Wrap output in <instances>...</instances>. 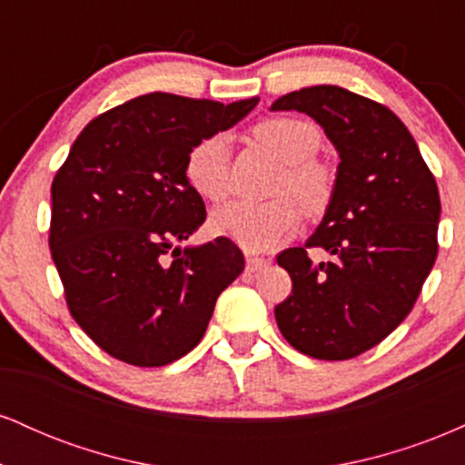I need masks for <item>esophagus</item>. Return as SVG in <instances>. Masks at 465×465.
I'll return each mask as SVG.
<instances>
[{
	"label": "esophagus",
	"instance_id": "34e87169",
	"mask_svg": "<svg viewBox=\"0 0 465 465\" xmlns=\"http://www.w3.org/2000/svg\"><path fill=\"white\" fill-rule=\"evenodd\" d=\"M271 264V260L266 258H258V255H247V271L255 273V271H262Z\"/></svg>",
	"mask_w": 465,
	"mask_h": 465
}]
</instances>
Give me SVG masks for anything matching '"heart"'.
I'll return each instance as SVG.
<instances>
[{
    "instance_id": "heart-1",
    "label": "heart",
    "mask_w": 465,
    "mask_h": 465,
    "mask_svg": "<svg viewBox=\"0 0 465 465\" xmlns=\"http://www.w3.org/2000/svg\"><path fill=\"white\" fill-rule=\"evenodd\" d=\"M253 137L286 163L275 185L282 196L266 203H227L212 214V229L244 251L262 253L295 236L302 225L298 202L308 214H322L332 199L334 174L314 157L322 148V131L311 120L266 117L253 126ZM185 179L203 199H225L232 190L227 135H210L192 148L185 159Z\"/></svg>"
}]
</instances>
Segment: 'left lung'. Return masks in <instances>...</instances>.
<instances>
[{
	"label": "left lung",
	"mask_w": 465,
	"mask_h": 465,
	"mask_svg": "<svg viewBox=\"0 0 465 465\" xmlns=\"http://www.w3.org/2000/svg\"><path fill=\"white\" fill-rule=\"evenodd\" d=\"M323 126L339 151L334 192L306 247L277 255L292 292L275 306L280 332L319 361H348L389 336L418 302L437 258L440 192L400 117L334 84L277 98ZM312 246L331 253L314 265Z\"/></svg>",
	"instance_id": "left-lung-1"
}]
</instances>
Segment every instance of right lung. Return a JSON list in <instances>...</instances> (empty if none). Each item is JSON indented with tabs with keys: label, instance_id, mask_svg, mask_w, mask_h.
Segmentation results:
<instances>
[{
	"label": "right lung",
	"instance_id": "add662e5",
	"mask_svg": "<svg viewBox=\"0 0 465 465\" xmlns=\"http://www.w3.org/2000/svg\"><path fill=\"white\" fill-rule=\"evenodd\" d=\"M223 104L154 92L98 115L52 181L50 251L72 317L117 361L162 367L199 345L244 258L221 236L181 249L205 223L188 153L242 120Z\"/></svg>",
	"mask_w": 465,
	"mask_h": 465
}]
</instances>
